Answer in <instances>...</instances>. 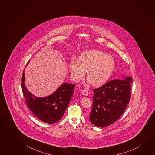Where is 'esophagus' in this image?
<instances>
[{"instance_id":"1","label":"esophagus","mask_w":155,"mask_h":155,"mask_svg":"<svg viewBox=\"0 0 155 155\" xmlns=\"http://www.w3.org/2000/svg\"><path fill=\"white\" fill-rule=\"evenodd\" d=\"M81 92H82V94H83L84 95H85V96H87V95H88V91L86 90V89H83V90H81Z\"/></svg>"}]
</instances>
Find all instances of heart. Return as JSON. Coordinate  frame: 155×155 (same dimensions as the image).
Listing matches in <instances>:
<instances>
[{"label":"heart","instance_id":"obj_1","mask_svg":"<svg viewBox=\"0 0 155 155\" xmlns=\"http://www.w3.org/2000/svg\"><path fill=\"white\" fill-rule=\"evenodd\" d=\"M115 61L112 55L98 50H86L82 52L78 60L72 58L70 71L74 81L78 82L85 76L88 83L94 86L105 84L112 76Z\"/></svg>","mask_w":155,"mask_h":155}]
</instances>
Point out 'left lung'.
Instances as JSON below:
<instances>
[{
	"label": "left lung",
	"mask_w": 155,
	"mask_h": 155,
	"mask_svg": "<svg viewBox=\"0 0 155 155\" xmlns=\"http://www.w3.org/2000/svg\"><path fill=\"white\" fill-rule=\"evenodd\" d=\"M131 77L112 79L93 90V105L90 115L92 124L108 126L119 119L131 97Z\"/></svg>",
	"instance_id": "1"
}]
</instances>
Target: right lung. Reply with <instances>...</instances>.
I'll use <instances>...</instances> for the list:
<instances>
[{
    "instance_id": "add662e5",
    "label": "right lung",
    "mask_w": 155,
    "mask_h": 155,
    "mask_svg": "<svg viewBox=\"0 0 155 155\" xmlns=\"http://www.w3.org/2000/svg\"><path fill=\"white\" fill-rule=\"evenodd\" d=\"M25 79L24 71L22 76V90L27 106L33 114L45 123L52 124L59 121L73 95L74 84H62L51 95L39 98L27 90L25 85Z\"/></svg>"
}]
</instances>
